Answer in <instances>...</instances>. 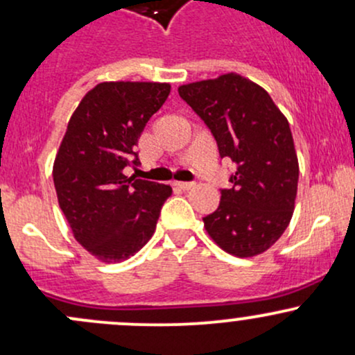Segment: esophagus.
Listing matches in <instances>:
<instances>
[{"label":"esophagus","instance_id":"34e87169","mask_svg":"<svg viewBox=\"0 0 355 355\" xmlns=\"http://www.w3.org/2000/svg\"><path fill=\"white\" fill-rule=\"evenodd\" d=\"M178 187V189L180 190H190V189H193V182H177V184H175Z\"/></svg>","mask_w":355,"mask_h":355}]
</instances>
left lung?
Returning a JSON list of instances; mask_svg holds the SVG:
<instances>
[{"instance_id":"left-lung-1","label":"left lung","mask_w":355,"mask_h":355,"mask_svg":"<svg viewBox=\"0 0 355 355\" xmlns=\"http://www.w3.org/2000/svg\"><path fill=\"white\" fill-rule=\"evenodd\" d=\"M178 94L210 130L220 158L236 165L219 207L204 217L209 236L237 258L261 254L293 216L298 158L290 124L263 87L237 73L180 85Z\"/></svg>"}]
</instances>
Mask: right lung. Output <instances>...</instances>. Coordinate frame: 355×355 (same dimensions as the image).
<instances>
[{"mask_svg":"<svg viewBox=\"0 0 355 355\" xmlns=\"http://www.w3.org/2000/svg\"><path fill=\"white\" fill-rule=\"evenodd\" d=\"M168 94V84H97L69 121L53 163L58 205L73 237L104 263L145 246L171 196L170 185L124 175L139 165V136Z\"/></svg>","mask_w":355,"mask_h":355,"instance_id":"right-lung-1","label":"right lung"}]
</instances>
